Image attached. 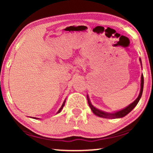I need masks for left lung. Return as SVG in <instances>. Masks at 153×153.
I'll return each instance as SVG.
<instances>
[{"label":"left lung","mask_w":153,"mask_h":153,"mask_svg":"<svg viewBox=\"0 0 153 153\" xmlns=\"http://www.w3.org/2000/svg\"><path fill=\"white\" fill-rule=\"evenodd\" d=\"M140 62H141V65H142L141 63V58H139ZM143 75L142 74L141 75V90H140V93L139 95L138 96V97L132 103H131L129 105H128L127 107H125L123 109H121L120 111H115L113 113H107L105 111H103L98 109V108H95L93 104H91V100H90L89 96L87 95V100H88V103L89 104V106L91 107V109L92 110V111L96 116L101 117V118H123L129 114V112L131 111V110L133 109L137 105L138 102H139L140 99H141L142 93H143Z\"/></svg>","instance_id":"obj_1"}]
</instances>
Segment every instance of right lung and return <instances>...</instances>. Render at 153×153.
I'll use <instances>...</instances> for the list:
<instances>
[{
  "mask_svg": "<svg viewBox=\"0 0 153 153\" xmlns=\"http://www.w3.org/2000/svg\"><path fill=\"white\" fill-rule=\"evenodd\" d=\"M65 102H66V99L64 100V102H63V103H62V104L61 107L60 108V109H59V110H58V111L57 112V114H59V113H60V111H61L62 109V108H63V106H65ZM35 118V119H39V118Z\"/></svg>",
  "mask_w": 153,
  "mask_h": 153,
  "instance_id": "right-lung-1",
  "label": "right lung"
}]
</instances>
